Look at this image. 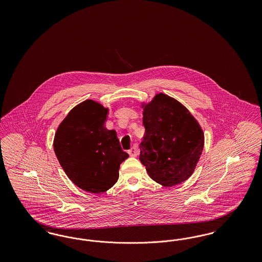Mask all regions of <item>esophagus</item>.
Here are the masks:
<instances>
[{
    "instance_id": "obj_1",
    "label": "esophagus",
    "mask_w": 262,
    "mask_h": 262,
    "mask_svg": "<svg viewBox=\"0 0 262 262\" xmlns=\"http://www.w3.org/2000/svg\"><path fill=\"white\" fill-rule=\"evenodd\" d=\"M128 154H129V156H132V157H137V155H138V151H137V147H132L130 149L128 150Z\"/></svg>"
}]
</instances>
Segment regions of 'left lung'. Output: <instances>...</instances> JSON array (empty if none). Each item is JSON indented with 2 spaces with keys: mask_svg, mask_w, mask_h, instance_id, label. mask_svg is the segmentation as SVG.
<instances>
[{
  "mask_svg": "<svg viewBox=\"0 0 262 262\" xmlns=\"http://www.w3.org/2000/svg\"><path fill=\"white\" fill-rule=\"evenodd\" d=\"M145 134L139 160L150 178L164 187L177 186L192 174L204 145L199 122L178 100L164 93L142 104Z\"/></svg>",
  "mask_w": 262,
  "mask_h": 262,
  "instance_id": "left-lung-1",
  "label": "left lung"
}]
</instances>
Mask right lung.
<instances>
[{"label": "right lung", "mask_w": 262, "mask_h": 262, "mask_svg": "<svg viewBox=\"0 0 262 262\" xmlns=\"http://www.w3.org/2000/svg\"><path fill=\"white\" fill-rule=\"evenodd\" d=\"M108 108L85 100L67 115L54 138V151L75 186L91 193L108 190L119 179L120 165L128 157L116 132L105 127Z\"/></svg>", "instance_id": "right-lung-1"}]
</instances>
